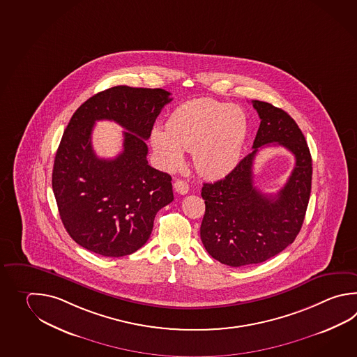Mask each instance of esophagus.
I'll return each instance as SVG.
<instances>
[{"label": "esophagus", "mask_w": 357, "mask_h": 357, "mask_svg": "<svg viewBox=\"0 0 357 357\" xmlns=\"http://www.w3.org/2000/svg\"><path fill=\"white\" fill-rule=\"evenodd\" d=\"M174 190L179 195H187L190 192V185L182 179H176L174 182Z\"/></svg>", "instance_id": "1"}]
</instances>
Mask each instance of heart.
Instances as JSON below:
<instances>
[{
  "label": "heart",
  "instance_id": "b5f03b06",
  "mask_svg": "<svg viewBox=\"0 0 357 357\" xmlns=\"http://www.w3.org/2000/svg\"><path fill=\"white\" fill-rule=\"evenodd\" d=\"M167 126L151 132V145L162 167L173 170L184 160V150L193 151L197 172L210 178L226 174L238 164L247 139L244 110L212 99L179 105Z\"/></svg>",
  "mask_w": 357,
  "mask_h": 357
}]
</instances>
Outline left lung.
I'll list each match as a JSON object with an SVG mask.
<instances>
[{"label": "left lung", "instance_id": "left-lung-1", "mask_svg": "<svg viewBox=\"0 0 357 357\" xmlns=\"http://www.w3.org/2000/svg\"><path fill=\"white\" fill-rule=\"evenodd\" d=\"M261 118L253 151L224 179L204 183L206 212L201 241L212 258L230 267L267 261L289 247L304 222L312 190L313 162L305 137L284 110L252 100ZM284 145L296 167L275 197L257 190L252 182L255 155L263 144Z\"/></svg>", "mask_w": 357, "mask_h": 357}]
</instances>
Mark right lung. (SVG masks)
I'll use <instances>...</instances> for the list:
<instances>
[{
	"mask_svg": "<svg viewBox=\"0 0 357 357\" xmlns=\"http://www.w3.org/2000/svg\"><path fill=\"white\" fill-rule=\"evenodd\" d=\"M169 102L162 89L121 85L73 113L54 158L52 188L63 226L81 247L114 258L135 253L149 241L155 215L174 199L172 176L146 159V139ZM102 119L128 130L114 160H100L92 150V127Z\"/></svg>",
	"mask_w": 357,
	"mask_h": 357,
	"instance_id": "obj_1",
	"label": "right lung"
}]
</instances>
